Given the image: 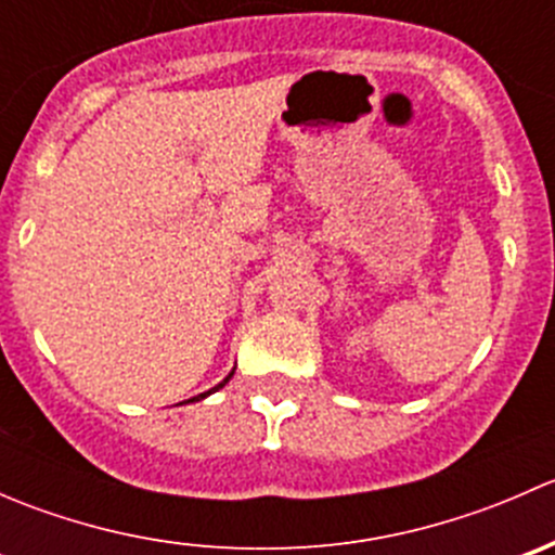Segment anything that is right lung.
Segmentation results:
<instances>
[{
    "label": "right lung",
    "instance_id": "1",
    "mask_svg": "<svg viewBox=\"0 0 555 555\" xmlns=\"http://www.w3.org/2000/svg\"><path fill=\"white\" fill-rule=\"evenodd\" d=\"M233 373H236V367H233V371H231V373H228V376H225V378H222V382H220V384H217V386H211V389H209V391H201V395H198V397H190V400H184V402H198V400H206V397H209V395H215V391H217V389H222V386H225L228 382H231V378H233Z\"/></svg>",
    "mask_w": 555,
    "mask_h": 555
}]
</instances>
